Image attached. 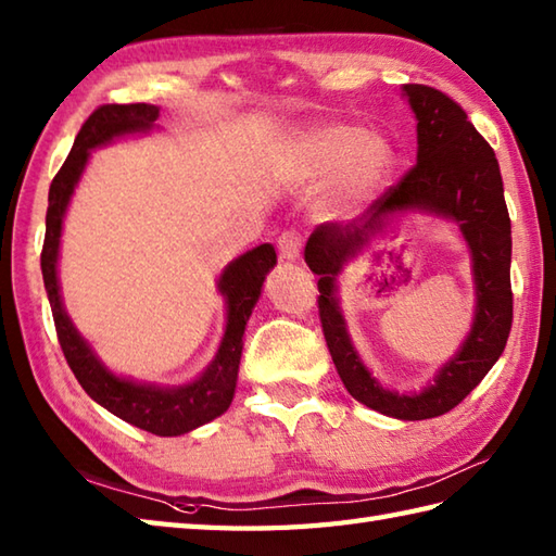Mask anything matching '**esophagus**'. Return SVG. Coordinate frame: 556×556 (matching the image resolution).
Wrapping results in <instances>:
<instances>
[{
  "mask_svg": "<svg viewBox=\"0 0 556 556\" xmlns=\"http://www.w3.org/2000/svg\"><path fill=\"white\" fill-rule=\"evenodd\" d=\"M278 252L280 258H288V262H298L300 252H302V240L298 230H286L278 238Z\"/></svg>",
  "mask_w": 556,
  "mask_h": 556,
  "instance_id": "esophagus-1",
  "label": "esophagus"
}]
</instances>
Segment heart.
Instances as JSON below:
<instances>
[{
	"label": "heart",
	"mask_w": 556,
	"mask_h": 556,
	"mask_svg": "<svg viewBox=\"0 0 556 556\" xmlns=\"http://www.w3.org/2000/svg\"><path fill=\"white\" fill-rule=\"evenodd\" d=\"M392 170V152L359 126L309 128L286 144L278 176L290 190H312L332 178L336 188L324 202L332 220L352 218L374 200Z\"/></svg>",
	"instance_id": "obj_1"
}]
</instances>
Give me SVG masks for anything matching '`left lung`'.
<instances>
[{
  "label": "left lung",
  "mask_w": 556,
  "mask_h": 556,
  "mask_svg": "<svg viewBox=\"0 0 556 556\" xmlns=\"http://www.w3.org/2000/svg\"><path fill=\"white\" fill-rule=\"evenodd\" d=\"M402 97L416 118V166L397 188L348 226L328 224L312 232L304 262L318 276V314L344 388L368 409L400 421H424L454 409L485 378L511 330V220L504 204L497 156L466 111L428 85H404ZM406 213L447 217L472 254L477 309L460 350L421 391H390L370 374L349 338L339 309L343 266L394 219Z\"/></svg>",
  "instance_id": "obj_1"
}]
</instances>
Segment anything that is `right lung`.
Wrapping results in <instances>:
<instances>
[{"label": "right lung", "mask_w": 556, "mask_h": 556, "mask_svg": "<svg viewBox=\"0 0 556 556\" xmlns=\"http://www.w3.org/2000/svg\"><path fill=\"white\" fill-rule=\"evenodd\" d=\"M156 118L159 106L154 104H104L92 111V116L83 123L68 159L49 185V206L45 218L47 230L40 262L61 350H64L71 371L78 378L83 390L126 424L162 438H176L214 421L216 416L228 412L232 397H236L244 328L258 298H262L268 270L276 266V250L274 244L264 242L232 258L220 270L216 290L226 302V330L216 356L194 380L182 382V386L132 380L114 374L97 356L92 344L80 336V330L71 320L64 298H61L59 250L64 218L71 197L83 178V170L90 162V154L100 147L128 138V135L152 132L159 128Z\"/></svg>", "instance_id": "1"}]
</instances>
